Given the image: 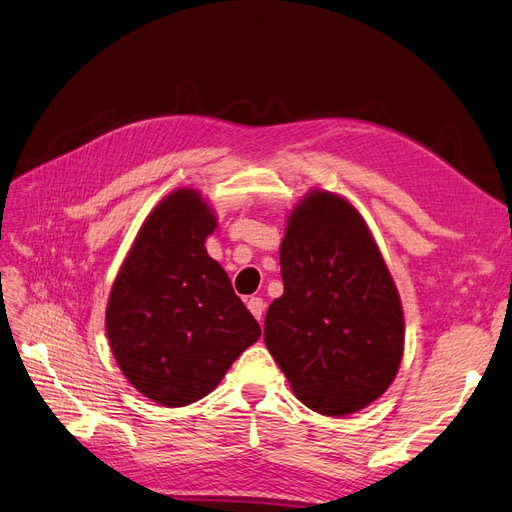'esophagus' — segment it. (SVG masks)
<instances>
[{
  "label": "esophagus",
  "instance_id": "esophagus-1",
  "mask_svg": "<svg viewBox=\"0 0 512 512\" xmlns=\"http://www.w3.org/2000/svg\"><path fill=\"white\" fill-rule=\"evenodd\" d=\"M246 307H248V311H251L257 320H261V316H264L266 303H264V298H259V296H251V298L246 300Z\"/></svg>",
  "mask_w": 512,
  "mask_h": 512
}]
</instances>
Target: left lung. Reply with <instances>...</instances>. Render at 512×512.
I'll return each mask as SVG.
<instances>
[{
    "mask_svg": "<svg viewBox=\"0 0 512 512\" xmlns=\"http://www.w3.org/2000/svg\"><path fill=\"white\" fill-rule=\"evenodd\" d=\"M283 296L264 339L294 396L322 415L381 398L404 352V313L363 216L342 196L311 190L287 218L279 248Z\"/></svg>",
    "mask_w": 512,
    "mask_h": 512,
    "instance_id": "1",
    "label": "left lung"
}]
</instances>
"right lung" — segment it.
Here are the masks:
<instances>
[{
    "instance_id": "right-lung-1",
    "label": "right lung",
    "mask_w": 512,
    "mask_h": 512,
    "mask_svg": "<svg viewBox=\"0 0 512 512\" xmlns=\"http://www.w3.org/2000/svg\"><path fill=\"white\" fill-rule=\"evenodd\" d=\"M216 216L179 188L155 205L116 274L106 309L114 359L142 396L186 406L207 396L261 329L207 255Z\"/></svg>"
}]
</instances>
